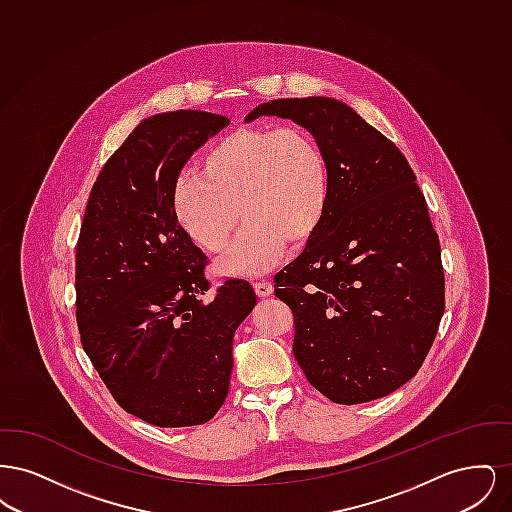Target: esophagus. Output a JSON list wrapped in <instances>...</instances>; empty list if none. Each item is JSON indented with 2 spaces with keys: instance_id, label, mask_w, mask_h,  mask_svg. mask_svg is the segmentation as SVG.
<instances>
[{
  "instance_id": "esophagus-1",
  "label": "esophagus",
  "mask_w": 512,
  "mask_h": 512,
  "mask_svg": "<svg viewBox=\"0 0 512 512\" xmlns=\"http://www.w3.org/2000/svg\"><path fill=\"white\" fill-rule=\"evenodd\" d=\"M253 290H255L259 297H268V295H272V284L265 282V280L263 282H255Z\"/></svg>"
}]
</instances>
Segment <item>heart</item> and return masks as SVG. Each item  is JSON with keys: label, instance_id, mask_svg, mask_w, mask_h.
Returning a JSON list of instances; mask_svg holds the SVG:
<instances>
[{"label": "heart", "instance_id": "heart-1", "mask_svg": "<svg viewBox=\"0 0 512 512\" xmlns=\"http://www.w3.org/2000/svg\"><path fill=\"white\" fill-rule=\"evenodd\" d=\"M330 197L328 159L311 130L251 126L203 149L197 174L174 184L172 215L184 236L211 255L230 247L244 217V234L219 268L253 276L272 267L284 245L297 249L315 238Z\"/></svg>", "mask_w": 512, "mask_h": 512}]
</instances>
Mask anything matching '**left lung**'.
<instances>
[{
  "label": "left lung",
  "mask_w": 512,
  "mask_h": 512,
  "mask_svg": "<svg viewBox=\"0 0 512 512\" xmlns=\"http://www.w3.org/2000/svg\"><path fill=\"white\" fill-rule=\"evenodd\" d=\"M263 115L311 130L332 180L315 238L274 276L293 311L295 361L334 403L380 399L418 372L445 309L426 199L405 155L347 103L274 99L245 121Z\"/></svg>",
  "instance_id": "1"
}]
</instances>
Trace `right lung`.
I'll return each mask as SVG.
<instances>
[{
	"mask_svg": "<svg viewBox=\"0 0 512 512\" xmlns=\"http://www.w3.org/2000/svg\"><path fill=\"white\" fill-rule=\"evenodd\" d=\"M228 124L194 109L140 122L99 172L76 245L82 347L122 409L161 428L219 411L234 332L257 303L245 280L205 299L207 257L172 215L182 167Z\"/></svg>",
	"mask_w": 512,
	"mask_h": 512,
	"instance_id": "obj_1",
	"label": "right lung"
}]
</instances>
